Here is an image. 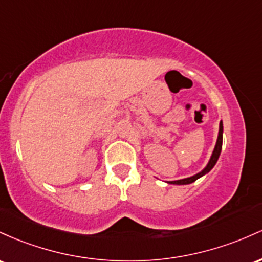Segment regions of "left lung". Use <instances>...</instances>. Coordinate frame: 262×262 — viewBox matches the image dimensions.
Listing matches in <instances>:
<instances>
[{
  "label": "left lung",
  "instance_id": "obj_1",
  "mask_svg": "<svg viewBox=\"0 0 262 262\" xmlns=\"http://www.w3.org/2000/svg\"><path fill=\"white\" fill-rule=\"evenodd\" d=\"M222 147H223V121H220V123H219L218 140H216L215 147H214L213 154H211L210 160H209V162H208L207 166H205L204 168H203L199 173H196V174L192 176V177L178 179V181H170V182H167V183H169V184H178V186H184V184L193 183V182H195L196 179H199L201 177H203V176L207 174V173H209L210 170H211V168H213V167L215 166V163L218 162V158H219V156H220V152H222Z\"/></svg>",
  "mask_w": 262,
  "mask_h": 262
}]
</instances>
